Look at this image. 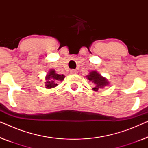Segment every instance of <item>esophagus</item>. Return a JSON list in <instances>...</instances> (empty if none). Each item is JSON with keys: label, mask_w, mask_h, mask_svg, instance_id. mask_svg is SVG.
Wrapping results in <instances>:
<instances>
[{"label": "esophagus", "mask_w": 148, "mask_h": 148, "mask_svg": "<svg viewBox=\"0 0 148 148\" xmlns=\"http://www.w3.org/2000/svg\"><path fill=\"white\" fill-rule=\"evenodd\" d=\"M70 72H71V74H77L78 73L77 71L75 70V69H71L70 71Z\"/></svg>", "instance_id": "1"}]
</instances>
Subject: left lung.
<instances>
[{"mask_svg":"<svg viewBox=\"0 0 148 148\" xmlns=\"http://www.w3.org/2000/svg\"><path fill=\"white\" fill-rule=\"evenodd\" d=\"M87 78L94 84V88L93 90L95 91H98L100 88H104V86L108 85V82L104 77L100 75L96 71H92L90 73V75L87 76Z\"/></svg>","mask_w":148,"mask_h":148,"instance_id":"left-lung-1","label":"left lung"}]
</instances>
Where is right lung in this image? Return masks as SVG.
I'll list each match as a JSON object with an SVG mask.
<instances>
[{
  "instance_id": "add662e5",
  "label": "right lung",
  "mask_w": 148,
  "mask_h": 148,
  "mask_svg": "<svg viewBox=\"0 0 148 148\" xmlns=\"http://www.w3.org/2000/svg\"><path fill=\"white\" fill-rule=\"evenodd\" d=\"M64 76L63 75H58L55 73L54 70H50L49 73L46 77V88L48 89L53 88L57 86V83L60 81L64 79Z\"/></svg>"
}]
</instances>
